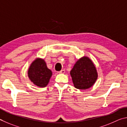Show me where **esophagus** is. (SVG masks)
I'll use <instances>...</instances> for the list:
<instances>
[{
  "label": "esophagus",
  "mask_w": 127,
  "mask_h": 127,
  "mask_svg": "<svg viewBox=\"0 0 127 127\" xmlns=\"http://www.w3.org/2000/svg\"><path fill=\"white\" fill-rule=\"evenodd\" d=\"M65 72V70H61V71H60L58 72V73H59V74H64Z\"/></svg>",
  "instance_id": "obj_1"
}]
</instances>
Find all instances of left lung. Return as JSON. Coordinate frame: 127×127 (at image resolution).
I'll return each mask as SVG.
<instances>
[{"mask_svg": "<svg viewBox=\"0 0 127 127\" xmlns=\"http://www.w3.org/2000/svg\"><path fill=\"white\" fill-rule=\"evenodd\" d=\"M75 87L85 90L92 86L97 78L96 68L87 57L79 59L70 71Z\"/></svg>", "mask_w": 127, "mask_h": 127, "instance_id": "obj_1", "label": "left lung"}]
</instances>
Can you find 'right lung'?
Listing matches in <instances>:
<instances>
[{
  "mask_svg": "<svg viewBox=\"0 0 127 127\" xmlns=\"http://www.w3.org/2000/svg\"><path fill=\"white\" fill-rule=\"evenodd\" d=\"M28 75L33 84L39 87L44 88L50 81L52 71L47 67L43 59H36L31 65Z\"/></svg>",
  "mask_w": 127,
  "mask_h": 127,
  "instance_id": "1",
  "label": "right lung"
}]
</instances>
